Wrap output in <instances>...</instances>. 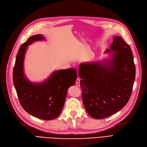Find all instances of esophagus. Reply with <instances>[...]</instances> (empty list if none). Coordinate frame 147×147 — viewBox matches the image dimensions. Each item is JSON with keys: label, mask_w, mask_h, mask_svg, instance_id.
I'll use <instances>...</instances> for the list:
<instances>
[{"label": "esophagus", "mask_w": 147, "mask_h": 147, "mask_svg": "<svg viewBox=\"0 0 147 147\" xmlns=\"http://www.w3.org/2000/svg\"><path fill=\"white\" fill-rule=\"evenodd\" d=\"M80 79L79 78L77 79L76 82V84L78 86H80Z\"/></svg>", "instance_id": "1"}]
</instances>
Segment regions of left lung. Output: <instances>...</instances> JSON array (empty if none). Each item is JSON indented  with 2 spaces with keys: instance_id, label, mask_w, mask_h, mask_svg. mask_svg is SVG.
Returning <instances> with one entry per match:
<instances>
[{
  "instance_id": "left-lung-1",
  "label": "left lung",
  "mask_w": 147,
  "mask_h": 147,
  "mask_svg": "<svg viewBox=\"0 0 147 147\" xmlns=\"http://www.w3.org/2000/svg\"><path fill=\"white\" fill-rule=\"evenodd\" d=\"M110 59L81 64L79 76L82 100L88 113L102 119L116 113L130 99L135 79V65L130 46L120 36H114Z\"/></svg>"
}]
</instances>
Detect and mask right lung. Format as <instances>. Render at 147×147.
Here are the masks:
<instances>
[{"label":"right lung","instance_id":"add662e5","mask_svg":"<svg viewBox=\"0 0 147 147\" xmlns=\"http://www.w3.org/2000/svg\"><path fill=\"white\" fill-rule=\"evenodd\" d=\"M45 40L41 34L29 37L19 49L13 70V82L20 102L24 110L33 116L45 120L56 119L64 107L67 90L75 84L74 68L54 72L43 83L30 82L24 75L23 63L27 46Z\"/></svg>","mask_w":147,"mask_h":147}]
</instances>
